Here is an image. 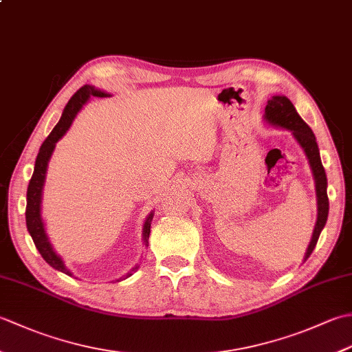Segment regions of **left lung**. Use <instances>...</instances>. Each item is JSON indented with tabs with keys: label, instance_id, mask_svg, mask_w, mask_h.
Returning <instances> with one entry per match:
<instances>
[{
	"label": "left lung",
	"instance_id": "left-lung-1",
	"mask_svg": "<svg viewBox=\"0 0 352 352\" xmlns=\"http://www.w3.org/2000/svg\"><path fill=\"white\" fill-rule=\"evenodd\" d=\"M265 121L274 126L289 130L298 144L304 149L305 157H307L313 178H315V189H316V201H318V218L315 223V230L310 239L309 248L305 251L304 261L310 257V254L315 250L320 231L324 230L327 218H328V195H327V175L322 166L319 155V148L316 144V138L313 134L310 126L302 121V118L298 115L294 104L290 102L287 96L274 95L271 100H267L265 109Z\"/></svg>",
	"mask_w": 352,
	"mask_h": 352
}]
</instances>
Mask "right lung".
<instances>
[{"label":"right lung","mask_w":352,"mask_h":352,"mask_svg":"<svg viewBox=\"0 0 352 352\" xmlns=\"http://www.w3.org/2000/svg\"><path fill=\"white\" fill-rule=\"evenodd\" d=\"M91 96H100V98H102V96H110V94L100 91V89H96L95 86L85 85L83 87H80L78 91L72 95L69 102L66 104L60 121H58L54 129H52L50 136L45 139V142L39 149V154H37V157H36L32 180H30L28 189H27L25 222H27L28 233H30V236H32L36 248L41 252L43 260L47 261L51 267H54V269H57V271H60L69 276H72V272L68 267H66L63 258L58 256V254L54 251V248H52L50 237L47 234V231H45V222L42 219V193H43L45 178H47L48 163H50L52 153H54L56 144L65 136L66 131L69 130V126L72 125L74 119H76L78 111L83 109V106L89 101ZM153 216H154V212H151L146 216V219L144 222V230H142V241H144L145 246H148L149 233H151ZM138 267H139V265L134 266L131 271L124 276V278H129L130 275H133V272H136ZM119 280H122V278H119Z\"/></svg>","instance_id":"1"}]
</instances>
